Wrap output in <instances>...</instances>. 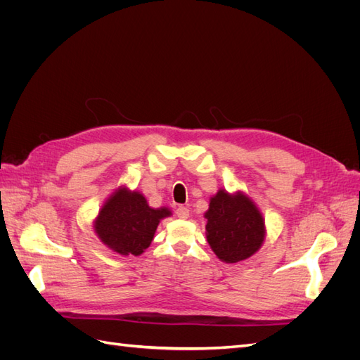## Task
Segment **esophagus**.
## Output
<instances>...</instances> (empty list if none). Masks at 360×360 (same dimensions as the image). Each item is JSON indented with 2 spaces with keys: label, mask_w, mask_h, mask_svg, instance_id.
<instances>
[{
  "label": "esophagus",
  "mask_w": 360,
  "mask_h": 360,
  "mask_svg": "<svg viewBox=\"0 0 360 360\" xmlns=\"http://www.w3.org/2000/svg\"><path fill=\"white\" fill-rule=\"evenodd\" d=\"M176 213H177L180 219H188V217H189V209H188V207H184V205H180L179 209L176 210Z\"/></svg>",
  "instance_id": "1"
}]
</instances>
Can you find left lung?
I'll return each instance as SVG.
<instances>
[{
    "label": "left lung",
    "instance_id": "obj_1",
    "mask_svg": "<svg viewBox=\"0 0 360 360\" xmlns=\"http://www.w3.org/2000/svg\"><path fill=\"white\" fill-rule=\"evenodd\" d=\"M207 219V242L216 257L234 264L257 254L266 238V224L257 204L242 191L230 193L219 189L210 197Z\"/></svg>",
    "mask_w": 360,
    "mask_h": 360
}]
</instances>
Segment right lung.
<instances>
[{
  "mask_svg": "<svg viewBox=\"0 0 360 360\" xmlns=\"http://www.w3.org/2000/svg\"><path fill=\"white\" fill-rule=\"evenodd\" d=\"M172 214L168 207L153 209L141 192L118 186L93 221L97 238L120 255H141L151 245L158 225Z\"/></svg>",
  "mask_w": 360,
  "mask_h": 360,
  "instance_id": "right-lung-1",
  "label": "right lung"
}]
</instances>
